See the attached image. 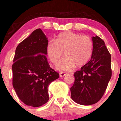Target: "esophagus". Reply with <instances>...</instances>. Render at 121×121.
Returning a JSON list of instances; mask_svg holds the SVG:
<instances>
[{
    "mask_svg": "<svg viewBox=\"0 0 121 121\" xmlns=\"http://www.w3.org/2000/svg\"><path fill=\"white\" fill-rule=\"evenodd\" d=\"M65 75H66L65 73H62V72H61L59 73V76H60V77H64Z\"/></svg>",
    "mask_w": 121,
    "mask_h": 121,
    "instance_id": "34e87169",
    "label": "esophagus"
}]
</instances>
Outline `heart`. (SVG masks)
I'll return each mask as SVG.
<instances>
[{"label":"heart","instance_id":"heart-1","mask_svg":"<svg viewBox=\"0 0 121 121\" xmlns=\"http://www.w3.org/2000/svg\"><path fill=\"white\" fill-rule=\"evenodd\" d=\"M63 51L65 56L56 67L60 71L71 70L75 65L81 67L89 60L93 51V42L88 36L66 31L59 34L56 41L49 40L46 45V53L54 64L63 55Z\"/></svg>","mask_w":121,"mask_h":121}]
</instances>
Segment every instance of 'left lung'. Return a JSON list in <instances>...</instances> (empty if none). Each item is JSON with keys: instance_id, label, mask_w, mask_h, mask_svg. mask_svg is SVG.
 Returning <instances> with one entry per match:
<instances>
[{"instance_id": "1", "label": "left lung", "mask_w": 121, "mask_h": 121, "mask_svg": "<svg viewBox=\"0 0 121 121\" xmlns=\"http://www.w3.org/2000/svg\"><path fill=\"white\" fill-rule=\"evenodd\" d=\"M91 59L74 73L75 81L70 87L71 97L76 103L91 105L102 98L112 75L111 57L102 39L92 37Z\"/></svg>"}]
</instances>
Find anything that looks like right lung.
<instances>
[{
    "label": "right lung",
    "mask_w": 121,
    "mask_h": 121,
    "mask_svg": "<svg viewBox=\"0 0 121 121\" xmlns=\"http://www.w3.org/2000/svg\"><path fill=\"white\" fill-rule=\"evenodd\" d=\"M48 42L42 30L38 29L16 48L13 85L19 98L27 106L37 107L45 104L49 97L48 87L59 77L46 57Z\"/></svg>",
    "instance_id": "1"
}]
</instances>
